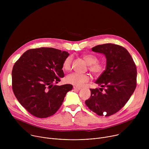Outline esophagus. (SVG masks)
<instances>
[{"label": "esophagus", "instance_id": "1", "mask_svg": "<svg viewBox=\"0 0 149 149\" xmlns=\"http://www.w3.org/2000/svg\"><path fill=\"white\" fill-rule=\"evenodd\" d=\"M74 90H80L81 89V87H77V86H74Z\"/></svg>", "mask_w": 149, "mask_h": 149}]
</instances>
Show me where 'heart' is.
I'll list each match as a JSON object with an SVG mask.
<instances>
[{
	"mask_svg": "<svg viewBox=\"0 0 149 149\" xmlns=\"http://www.w3.org/2000/svg\"><path fill=\"white\" fill-rule=\"evenodd\" d=\"M82 58L89 65V70L92 73L95 75H100L104 72L105 67L102 63L98 62V59L95 55L93 54H87L83 55ZM72 59L73 58L71 55H70L64 59L62 63V68L63 70L68 71L71 69ZM89 79L90 77L88 75L77 72L70 74L65 78V81L67 83L75 86H81L84 83L88 82Z\"/></svg>",
	"mask_w": 149,
	"mask_h": 149,
	"instance_id": "obj_1",
	"label": "heart"
}]
</instances>
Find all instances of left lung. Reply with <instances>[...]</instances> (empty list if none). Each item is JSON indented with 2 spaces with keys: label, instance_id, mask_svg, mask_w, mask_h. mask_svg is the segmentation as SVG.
Wrapping results in <instances>:
<instances>
[{
  "label": "left lung",
  "instance_id": "obj_1",
  "mask_svg": "<svg viewBox=\"0 0 149 149\" xmlns=\"http://www.w3.org/2000/svg\"><path fill=\"white\" fill-rule=\"evenodd\" d=\"M92 51L105 55L106 67L95 82L101 88L90 89L91 96L85 103L97 115L110 116L123 107L133 94L136 66L128 51L121 46L106 44L95 46Z\"/></svg>",
  "mask_w": 149,
  "mask_h": 149
}]
</instances>
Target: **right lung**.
I'll use <instances>...</instances> for the list:
<instances>
[{
  "instance_id": "1",
  "label": "right lung",
  "mask_w": 149,
  "mask_h": 149,
  "mask_svg": "<svg viewBox=\"0 0 149 149\" xmlns=\"http://www.w3.org/2000/svg\"><path fill=\"white\" fill-rule=\"evenodd\" d=\"M69 55L52 48L31 49L15 62L12 72L13 91L33 116L47 118L54 115L72 90L71 84L53 86L64 77L62 63Z\"/></svg>"
}]
</instances>
